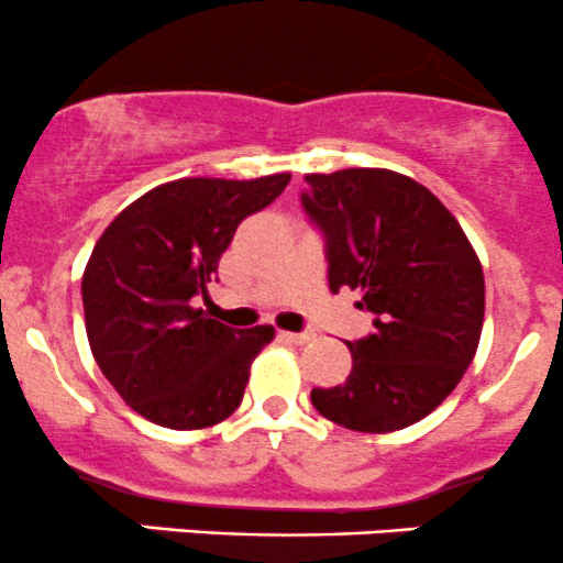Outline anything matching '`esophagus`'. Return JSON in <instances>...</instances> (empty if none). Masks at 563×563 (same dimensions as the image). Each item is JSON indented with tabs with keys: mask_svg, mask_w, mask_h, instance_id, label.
<instances>
[{
	"mask_svg": "<svg viewBox=\"0 0 563 563\" xmlns=\"http://www.w3.org/2000/svg\"><path fill=\"white\" fill-rule=\"evenodd\" d=\"M280 336L286 339V342H291V344H307L310 342V339L314 336L312 331H299V333H294V331H280Z\"/></svg>",
	"mask_w": 563,
	"mask_h": 563,
	"instance_id": "esophagus-1",
	"label": "esophagus"
}]
</instances>
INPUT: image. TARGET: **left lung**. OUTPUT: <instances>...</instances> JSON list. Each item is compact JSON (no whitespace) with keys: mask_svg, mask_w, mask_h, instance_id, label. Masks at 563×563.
<instances>
[{"mask_svg":"<svg viewBox=\"0 0 563 563\" xmlns=\"http://www.w3.org/2000/svg\"><path fill=\"white\" fill-rule=\"evenodd\" d=\"M301 206L325 238L329 286L361 291L374 333L347 342L352 372L312 406L357 432H393L435 411L473 363L484 269L449 208L404 173L305 176Z\"/></svg>","mask_w":563,"mask_h":563,"instance_id":"1","label":"left lung"}]
</instances>
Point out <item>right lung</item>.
Instances as JSON below:
<instances>
[{"instance_id":"add662e5","label":"right lung","mask_w":563,"mask_h":563,"mask_svg":"<svg viewBox=\"0 0 563 563\" xmlns=\"http://www.w3.org/2000/svg\"><path fill=\"white\" fill-rule=\"evenodd\" d=\"M288 173L230 181L178 178L131 202L98 238L82 275L85 329L98 368L159 428L200 430L238 409L272 325L230 329L191 307L251 213Z\"/></svg>"}]
</instances>
